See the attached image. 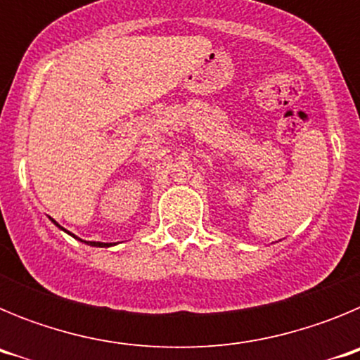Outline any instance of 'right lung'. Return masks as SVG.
Masks as SVG:
<instances>
[{
	"label": "right lung",
	"mask_w": 360,
	"mask_h": 360,
	"mask_svg": "<svg viewBox=\"0 0 360 360\" xmlns=\"http://www.w3.org/2000/svg\"><path fill=\"white\" fill-rule=\"evenodd\" d=\"M90 245H95V247H108V243H101V241H90Z\"/></svg>",
	"instance_id": "obj_1"
}]
</instances>
